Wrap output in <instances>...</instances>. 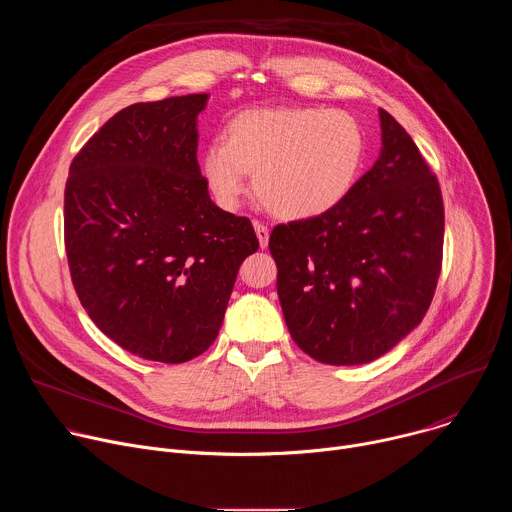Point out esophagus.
Instances as JSON below:
<instances>
[{
  "label": "esophagus",
  "instance_id": "esophagus-1",
  "mask_svg": "<svg viewBox=\"0 0 512 512\" xmlns=\"http://www.w3.org/2000/svg\"><path fill=\"white\" fill-rule=\"evenodd\" d=\"M255 233H257V239H259V247L265 249L267 243H269V229L261 223H255Z\"/></svg>",
  "mask_w": 512,
  "mask_h": 512
}]
</instances>
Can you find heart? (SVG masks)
<instances>
[{
  "instance_id": "heart-1",
  "label": "heart",
  "mask_w": 512,
  "mask_h": 512,
  "mask_svg": "<svg viewBox=\"0 0 512 512\" xmlns=\"http://www.w3.org/2000/svg\"><path fill=\"white\" fill-rule=\"evenodd\" d=\"M367 141L356 117L342 109H249L212 139L202 174L218 204L235 208L251 188L285 221H306L336 208L352 190Z\"/></svg>"
}]
</instances>
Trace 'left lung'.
Returning <instances> with one entry per match:
<instances>
[{
  "mask_svg": "<svg viewBox=\"0 0 512 512\" xmlns=\"http://www.w3.org/2000/svg\"><path fill=\"white\" fill-rule=\"evenodd\" d=\"M375 166L332 210L277 225L269 251L294 342L324 364H364L425 316L444 251V200L409 133L379 109Z\"/></svg>",
  "mask_w": 512,
  "mask_h": 512,
  "instance_id": "1",
  "label": "left lung"
}]
</instances>
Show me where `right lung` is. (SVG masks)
I'll use <instances>...</instances> for the list:
<instances>
[{"instance_id":"obj_1","label":"right lung","mask_w":512,"mask_h":512,"mask_svg":"<svg viewBox=\"0 0 512 512\" xmlns=\"http://www.w3.org/2000/svg\"><path fill=\"white\" fill-rule=\"evenodd\" d=\"M208 95L135 103L75 156L64 247L77 296L115 344L178 364L221 330L241 263L259 249L247 216L218 208L196 160Z\"/></svg>"}]
</instances>
